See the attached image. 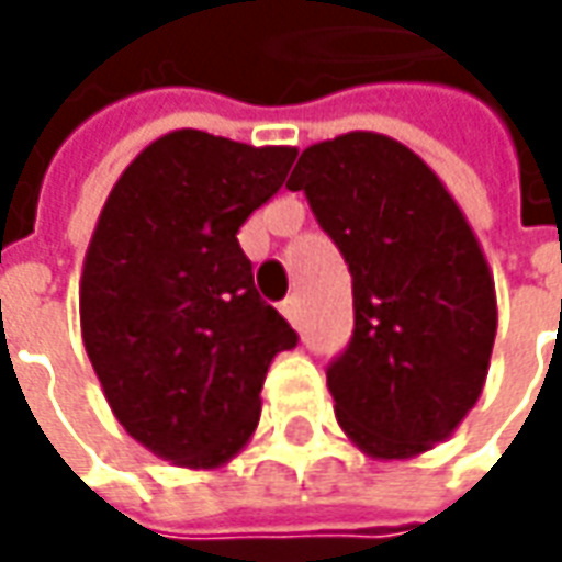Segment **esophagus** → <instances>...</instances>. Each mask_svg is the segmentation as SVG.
Instances as JSON below:
<instances>
[{"label":"esophagus","mask_w":562,"mask_h":562,"mask_svg":"<svg viewBox=\"0 0 562 562\" xmlns=\"http://www.w3.org/2000/svg\"><path fill=\"white\" fill-rule=\"evenodd\" d=\"M281 313H284V318H288V322L300 325V296H288V300L281 303Z\"/></svg>","instance_id":"1"}]
</instances>
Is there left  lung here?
Returning a JSON list of instances; mask_svg holds the SVG:
<instances>
[{"mask_svg": "<svg viewBox=\"0 0 562 562\" xmlns=\"http://www.w3.org/2000/svg\"><path fill=\"white\" fill-rule=\"evenodd\" d=\"M288 190L353 274V337L325 369L340 428L375 460L431 450L475 406L497 335L465 215L413 149L372 131L303 149Z\"/></svg>", "mask_w": 562, "mask_h": 562, "instance_id": "8db88e82", "label": "left lung"}]
</instances>
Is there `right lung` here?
I'll list each match as a JSON object with an SVG mask.
<instances>
[{
    "instance_id": "obj_1",
    "label": "right lung",
    "mask_w": 562,
    "mask_h": 562,
    "mask_svg": "<svg viewBox=\"0 0 562 562\" xmlns=\"http://www.w3.org/2000/svg\"><path fill=\"white\" fill-rule=\"evenodd\" d=\"M293 159V146L171 131L102 205L80 278L83 347L124 431L175 465L227 463L259 425L271 359L296 347L237 244Z\"/></svg>"
}]
</instances>
